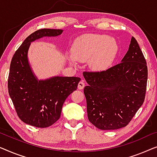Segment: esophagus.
Masks as SVG:
<instances>
[{
    "instance_id": "obj_1",
    "label": "esophagus",
    "mask_w": 157,
    "mask_h": 157,
    "mask_svg": "<svg viewBox=\"0 0 157 157\" xmlns=\"http://www.w3.org/2000/svg\"><path fill=\"white\" fill-rule=\"evenodd\" d=\"M85 82H84L83 80H82L79 82L78 83V88L79 90H82L84 87H85Z\"/></svg>"
}]
</instances>
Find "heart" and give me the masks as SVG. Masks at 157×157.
<instances>
[{
  "label": "heart",
  "mask_w": 157,
  "mask_h": 157,
  "mask_svg": "<svg viewBox=\"0 0 157 157\" xmlns=\"http://www.w3.org/2000/svg\"><path fill=\"white\" fill-rule=\"evenodd\" d=\"M119 52L116 40L106 35L86 34L78 37L71 48L70 63L89 60L92 69L102 71L107 69L115 59Z\"/></svg>",
  "instance_id": "obj_1"
}]
</instances>
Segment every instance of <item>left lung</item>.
I'll return each mask as SVG.
<instances>
[{
	"mask_svg": "<svg viewBox=\"0 0 157 157\" xmlns=\"http://www.w3.org/2000/svg\"><path fill=\"white\" fill-rule=\"evenodd\" d=\"M88 120L98 129L126 127L144 101L147 66L137 41L132 37L120 64L105 71L84 72Z\"/></svg>",
	"mask_w": 157,
	"mask_h": 157,
	"instance_id": "8db88e82",
	"label": "left lung"
}]
</instances>
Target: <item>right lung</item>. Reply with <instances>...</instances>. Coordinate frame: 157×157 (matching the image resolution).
<instances>
[{
    "instance_id": "add662e5",
    "label": "right lung",
    "mask_w": 157,
    "mask_h": 157,
    "mask_svg": "<svg viewBox=\"0 0 157 157\" xmlns=\"http://www.w3.org/2000/svg\"><path fill=\"white\" fill-rule=\"evenodd\" d=\"M59 29H40L30 35L13 56L8 87L17 116L23 122L45 128L59 120L65 101L77 90L80 78L56 76L39 80L28 58L30 43L43 37H56Z\"/></svg>"
}]
</instances>
